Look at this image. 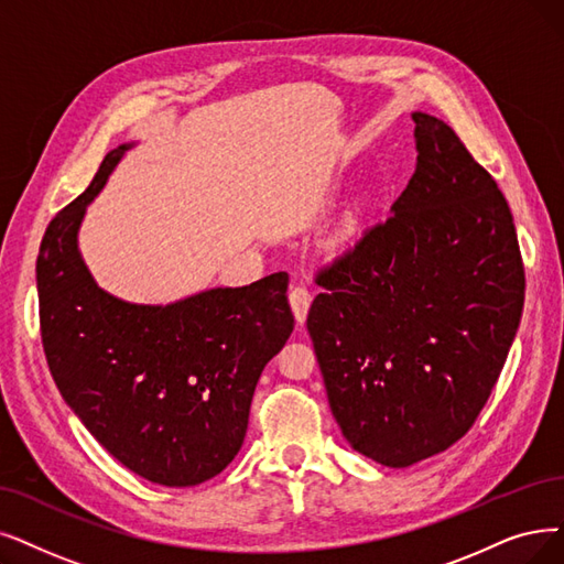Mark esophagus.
Wrapping results in <instances>:
<instances>
[{"label": "esophagus", "mask_w": 564, "mask_h": 564, "mask_svg": "<svg viewBox=\"0 0 564 564\" xmlns=\"http://www.w3.org/2000/svg\"><path fill=\"white\" fill-rule=\"evenodd\" d=\"M289 303L291 310H294V317L299 324H305L307 312H310V303H312V294L305 286H294L289 291Z\"/></svg>", "instance_id": "34e87169"}]
</instances>
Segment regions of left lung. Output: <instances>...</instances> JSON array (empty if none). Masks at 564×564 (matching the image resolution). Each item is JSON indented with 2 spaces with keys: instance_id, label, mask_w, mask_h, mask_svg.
Instances as JSON below:
<instances>
[{
  "instance_id": "1",
  "label": "left lung",
  "mask_w": 564,
  "mask_h": 564,
  "mask_svg": "<svg viewBox=\"0 0 564 564\" xmlns=\"http://www.w3.org/2000/svg\"><path fill=\"white\" fill-rule=\"evenodd\" d=\"M416 122V171L391 208L319 275L307 314L330 412L358 454L410 467L479 416L521 324L513 217L456 131Z\"/></svg>"
}]
</instances>
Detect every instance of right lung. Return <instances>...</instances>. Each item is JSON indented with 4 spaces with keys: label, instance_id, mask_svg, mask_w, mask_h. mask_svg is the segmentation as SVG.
Here are the masks:
<instances>
[{
    "label": "right lung",
    "instance_id": "obj_1",
    "mask_svg": "<svg viewBox=\"0 0 564 564\" xmlns=\"http://www.w3.org/2000/svg\"><path fill=\"white\" fill-rule=\"evenodd\" d=\"M137 143L110 150L43 236L41 337L55 384L93 437L133 475L198 486L240 452L257 381L294 330L286 273L173 303H131L89 273L78 231L87 206Z\"/></svg>",
    "mask_w": 564,
    "mask_h": 564
}]
</instances>
